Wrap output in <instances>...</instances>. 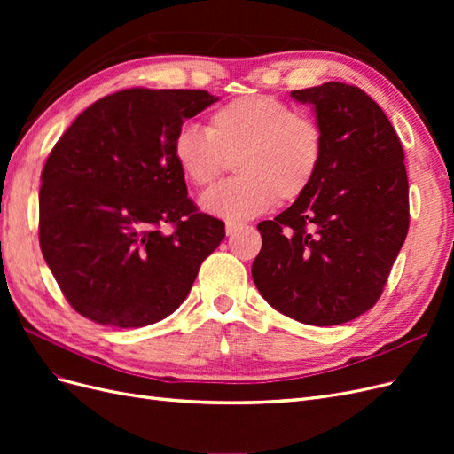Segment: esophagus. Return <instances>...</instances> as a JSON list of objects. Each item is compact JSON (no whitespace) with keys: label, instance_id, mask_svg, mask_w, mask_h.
<instances>
[{"label":"esophagus","instance_id":"34e87169","mask_svg":"<svg viewBox=\"0 0 454 454\" xmlns=\"http://www.w3.org/2000/svg\"><path fill=\"white\" fill-rule=\"evenodd\" d=\"M244 225L242 223H237V222H227L225 223V232H227V237H231V235H235L237 231H240Z\"/></svg>","mask_w":454,"mask_h":454}]
</instances>
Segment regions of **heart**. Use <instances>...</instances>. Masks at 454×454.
Instances as JSON below:
<instances>
[{
  "mask_svg": "<svg viewBox=\"0 0 454 454\" xmlns=\"http://www.w3.org/2000/svg\"><path fill=\"white\" fill-rule=\"evenodd\" d=\"M172 155L184 180L210 187L235 160V180L202 197V208L225 219H250L307 193L324 155L320 127L274 96H240L217 107L208 132L182 127Z\"/></svg>",
  "mask_w": 454,
  "mask_h": 454,
  "instance_id": "1",
  "label": "heart"
}]
</instances>
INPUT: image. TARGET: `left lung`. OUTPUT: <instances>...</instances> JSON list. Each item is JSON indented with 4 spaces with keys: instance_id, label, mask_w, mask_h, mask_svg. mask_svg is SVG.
Instances as JSON below:
<instances>
[{
    "instance_id": "1",
    "label": "left lung",
    "mask_w": 454,
    "mask_h": 454,
    "mask_svg": "<svg viewBox=\"0 0 454 454\" xmlns=\"http://www.w3.org/2000/svg\"><path fill=\"white\" fill-rule=\"evenodd\" d=\"M324 136L303 197L257 225L252 278L270 307L310 325L345 324L373 307L409 229L403 147L379 104L345 83L292 90Z\"/></svg>"
}]
</instances>
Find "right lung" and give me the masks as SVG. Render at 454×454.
I'll return each instance as SVG.
<instances>
[{
    "mask_svg": "<svg viewBox=\"0 0 454 454\" xmlns=\"http://www.w3.org/2000/svg\"><path fill=\"white\" fill-rule=\"evenodd\" d=\"M217 102L206 90L127 89L94 102L41 172L39 246L81 316L115 327L167 318L191 292L225 223L187 197L172 144ZM175 229L164 233L163 223Z\"/></svg>",
    "mask_w": 454,
    "mask_h": 454,
    "instance_id": "obj_1",
    "label": "right lung"
}]
</instances>
